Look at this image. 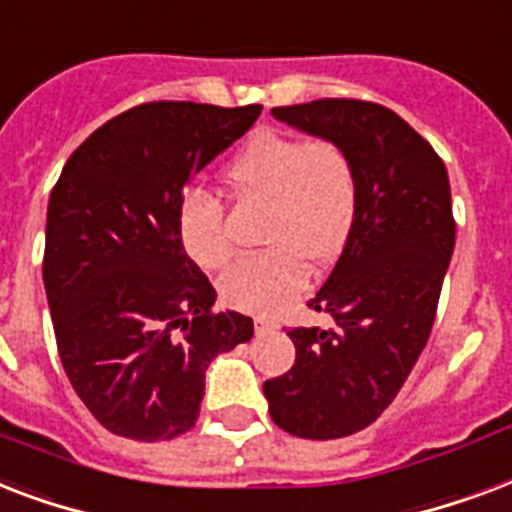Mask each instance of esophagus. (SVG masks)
Here are the masks:
<instances>
[{"label":"esophagus","instance_id":"obj_1","mask_svg":"<svg viewBox=\"0 0 512 512\" xmlns=\"http://www.w3.org/2000/svg\"><path fill=\"white\" fill-rule=\"evenodd\" d=\"M253 326H256V334H267V331H275L277 323L272 318H267V315H256Z\"/></svg>","mask_w":512,"mask_h":512}]
</instances>
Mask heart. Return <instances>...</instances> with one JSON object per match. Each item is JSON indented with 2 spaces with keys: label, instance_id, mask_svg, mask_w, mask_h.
Segmentation results:
<instances>
[{
  "label": "heart",
  "instance_id": "b5f03b06",
  "mask_svg": "<svg viewBox=\"0 0 512 512\" xmlns=\"http://www.w3.org/2000/svg\"><path fill=\"white\" fill-rule=\"evenodd\" d=\"M227 184L240 202L269 208V251L235 261L221 275L219 291L237 310H277L304 288L310 261L326 267L342 253L358 216V173L331 141L259 133L229 162ZM176 232L202 269L224 267L232 256L224 208L213 194H184Z\"/></svg>",
  "mask_w": 512,
  "mask_h": 512
}]
</instances>
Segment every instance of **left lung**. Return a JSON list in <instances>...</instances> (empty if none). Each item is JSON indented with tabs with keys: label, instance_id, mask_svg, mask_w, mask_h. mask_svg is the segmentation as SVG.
Returning a JSON list of instances; mask_svg holds the SVG:
<instances>
[{
	"label": "left lung",
	"instance_id": "obj_1",
	"mask_svg": "<svg viewBox=\"0 0 512 512\" xmlns=\"http://www.w3.org/2000/svg\"><path fill=\"white\" fill-rule=\"evenodd\" d=\"M272 117L347 152L358 216L312 310L334 328H293L296 363L264 382L285 433L328 441L379 419L425 350L454 253L446 165L387 106L323 98Z\"/></svg>",
	"mask_w": 512,
	"mask_h": 512
}]
</instances>
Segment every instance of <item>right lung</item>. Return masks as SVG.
Instances as JSON below:
<instances>
[{"mask_svg": "<svg viewBox=\"0 0 512 512\" xmlns=\"http://www.w3.org/2000/svg\"><path fill=\"white\" fill-rule=\"evenodd\" d=\"M259 114V104H141L63 165L42 277L63 371L109 433L146 443L186 433L211 360L253 336L248 315L213 310L176 213L184 186Z\"/></svg>", "mask_w": 512, "mask_h": 512, "instance_id": "right-lung-1", "label": "right lung"}]
</instances>
